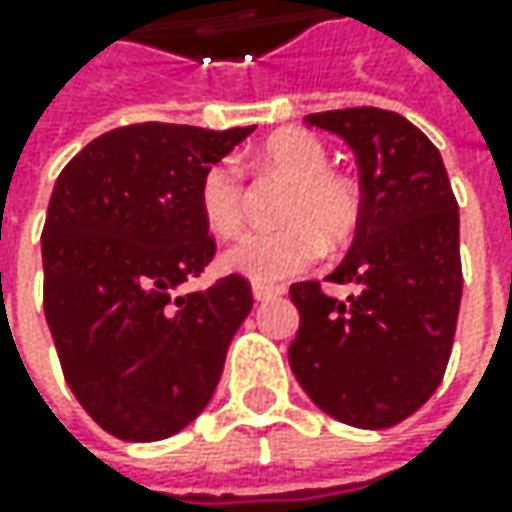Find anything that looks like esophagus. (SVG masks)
Here are the masks:
<instances>
[{"instance_id": "obj_1", "label": "esophagus", "mask_w": 512, "mask_h": 512, "mask_svg": "<svg viewBox=\"0 0 512 512\" xmlns=\"http://www.w3.org/2000/svg\"><path fill=\"white\" fill-rule=\"evenodd\" d=\"M282 293H285V287L253 282V299H256V302H270V299H276V296H282Z\"/></svg>"}]
</instances>
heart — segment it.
<instances>
[{
    "instance_id": "heart-1",
    "label": "heart",
    "mask_w": 512,
    "mask_h": 512,
    "mask_svg": "<svg viewBox=\"0 0 512 512\" xmlns=\"http://www.w3.org/2000/svg\"><path fill=\"white\" fill-rule=\"evenodd\" d=\"M259 168L290 182L279 207V230H256L225 253L230 273L273 285L316 262L322 242L342 245L362 219V193L353 179L330 170L325 145L299 128L276 130L259 145ZM199 213L205 227L230 239L245 222V179L230 159H219L202 173Z\"/></svg>"
}]
</instances>
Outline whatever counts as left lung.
<instances>
[{"label": "left lung", "instance_id": "obj_1", "mask_svg": "<svg viewBox=\"0 0 512 512\" xmlns=\"http://www.w3.org/2000/svg\"><path fill=\"white\" fill-rule=\"evenodd\" d=\"M359 162L362 219L327 282L356 285L344 302L296 282L299 330L287 359L327 416L364 430L393 427L442 384L462 302L459 205L442 153L393 110L310 113Z\"/></svg>", "mask_w": 512, "mask_h": 512}]
</instances>
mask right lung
I'll use <instances>...</instances> for the list:
<instances>
[{
  "label": "right lung",
  "instance_id": "1",
  "mask_svg": "<svg viewBox=\"0 0 512 512\" xmlns=\"http://www.w3.org/2000/svg\"><path fill=\"white\" fill-rule=\"evenodd\" d=\"M250 133L116 128L79 150L53 185L45 319L73 396L116 439L159 442L193 422L253 307L236 273L176 296L216 253L199 213L202 173Z\"/></svg>",
  "mask_w": 512,
  "mask_h": 512
}]
</instances>
